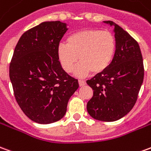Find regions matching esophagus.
I'll use <instances>...</instances> for the list:
<instances>
[{
    "instance_id": "esophagus-1",
    "label": "esophagus",
    "mask_w": 151,
    "mask_h": 151,
    "mask_svg": "<svg viewBox=\"0 0 151 151\" xmlns=\"http://www.w3.org/2000/svg\"><path fill=\"white\" fill-rule=\"evenodd\" d=\"M78 83L79 86H83L86 85V81H84V80H78Z\"/></svg>"
}]
</instances>
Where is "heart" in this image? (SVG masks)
I'll return each mask as SVG.
<instances>
[{
    "label": "heart",
    "mask_w": 151,
    "mask_h": 151,
    "mask_svg": "<svg viewBox=\"0 0 151 151\" xmlns=\"http://www.w3.org/2000/svg\"><path fill=\"white\" fill-rule=\"evenodd\" d=\"M116 47L117 42L113 32L89 28L68 36L66 44L58 46L57 57L65 72H72L79 60L81 63L75 69L76 75L83 77L91 71L99 74L112 64Z\"/></svg>",
    "instance_id": "heart-1"
}]
</instances>
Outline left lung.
<instances>
[{
    "label": "left lung",
    "mask_w": 151,
    "mask_h": 151,
    "mask_svg": "<svg viewBox=\"0 0 151 151\" xmlns=\"http://www.w3.org/2000/svg\"><path fill=\"white\" fill-rule=\"evenodd\" d=\"M105 23L114 26L115 55L105 71L86 81L93 90L86 109L95 119L113 122L126 115L136 104L144 78V65L137 42L115 23Z\"/></svg>",
    "instance_id": "obj_1"
}]
</instances>
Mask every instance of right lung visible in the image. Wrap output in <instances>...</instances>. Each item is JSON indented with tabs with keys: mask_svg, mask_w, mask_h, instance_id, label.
<instances>
[{
	"mask_svg": "<svg viewBox=\"0 0 151 151\" xmlns=\"http://www.w3.org/2000/svg\"><path fill=\"white\" fill-rule=\"evenodd\" d=\"M67 30L60 21L43 22L30 28L21 36L9 64L17 103L37 123L61 119L79 86L78 79L65 72L57 57V47Z\"/></svg>",
	"mask_w": 151,
	"mask_h": 151,
	"instance_id": "add662e5",
	"label": "right lung"
}]
</instances>
